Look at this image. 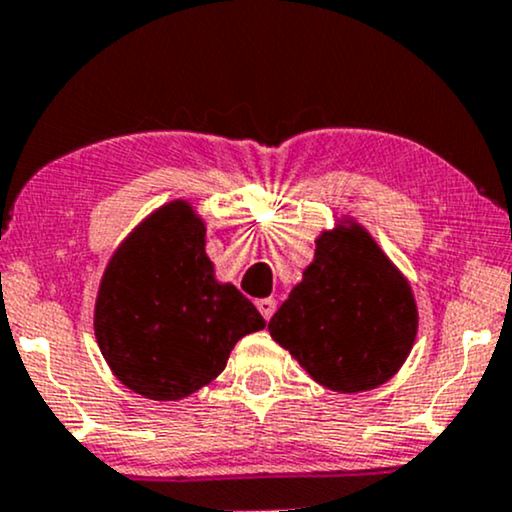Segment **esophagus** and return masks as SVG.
Listing matches in <instances>:
<instances>
[{
	"label": "esophagus",
	"mask_w": 512,
	"mask_h": 512,
	"mask_svg": "<svg viewBox=\"0 0 512 512\" xmlns=\"http://www.w3.org/2000/svg\"><path fill=\"white\" fill-rule=\"evenodd\" d=\"M255 305H257V310H260V313H262L264 320H269V317H272L274 310H276L274 298H260V301H257Z\"/></svg>",
	"instance_id": "34e87169"
}]
</instances>
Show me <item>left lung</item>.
Masks as SVG:
<instances>
[{
    "label": "left lung",
    "instance_id": "left-lung-1",
    "mask_svg": "<svg viewBox=\"0 0 512 512\" xmlns=\"http://www.w3.org/2000/svg\"><path fill=\"white\" fill-rule=\"evenodd\" d=\"M315 245L313 264L269 320V334L327 390H373L414 346V293L356 223L325 231Z\"/></svg>",
    "mask_w": 512,
    "mask_h": 512
}]
</instances>
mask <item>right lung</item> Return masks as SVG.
I'll return each mask as SVG.
<instances>
[{"label": "right lung", "instance_id": "1", "mask_svg": "<svg viewBox=\"0 0 512 512\" xmlns=\"http://www.w3.org/2000/svg\"><path fill=\"white\" fill-rule=\"evenodd\" d=\"M264 317L233 284L214 279L204 223L187 202H170L132 231L105 269L96 339L122 385L168 402L226 368Z\"/></svg>", "mask_w": 512, "mask_h": 512}]
</instances>
